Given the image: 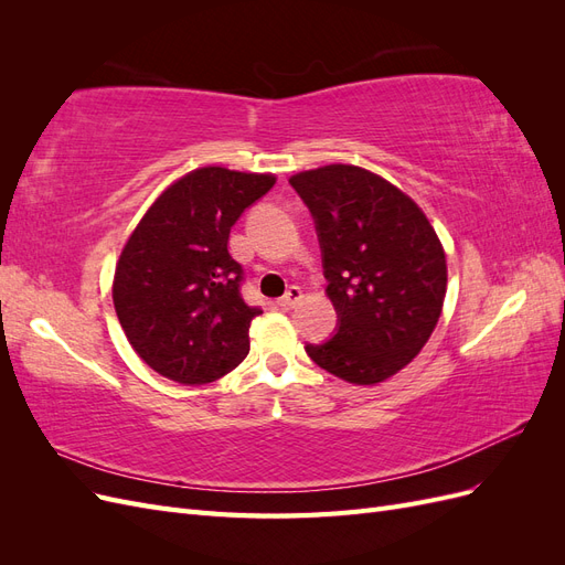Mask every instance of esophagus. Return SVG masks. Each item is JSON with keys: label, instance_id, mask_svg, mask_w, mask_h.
Returning <instances> with one entry per match:
<instances>
[{"label": "esophagus", "instance_id": "34e87169", "mask_svg": "<svg viewBox=\"0 0 565 565\" xmlns=\"http://www.w3.org/2000/svg\"><path fill=\"white\" fill-rule=\"evenodd\" d=\"M301 299H303V292H301V287L292 285V287H289V289H287V292H285V297L280 299V306H287V309H289V306H297V303H299Z\"/></svg>", "mask_w": 565, "mask_h": 565}]
</instances>
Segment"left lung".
<instances>
[{
	"instance_id": "8db88e82",
	"label": "left lung",
	"mask_w": 565,
	"mask_h": 565,
	"mask_svg": "<svg viewBox=\"0 0 565 565\" xmlns=\"http://www.w3.org/2000/svg\"><path fill=\"white\" fill-rule=\"evenodd\" d=\"M311 210L339 316L337 334L306 344L334 377L374 386L413 363L436 330L448 262L419 204L355 164H324L289 177Z\"/></svg>"
}]
</instances>
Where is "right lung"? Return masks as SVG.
Returning <instances> with one entry per match:
<instances>
[{"instance_id":"right-lung-1","label":"right lung","mask_w":565,"mask_h":565,"mask_svg":"<svg viewBox=\"0 0 565 565\" xmlns=\"http://www.w3.org/2000/svg\"><path fill=\"white\" fill-rule=\"evenodd\" d=\"M273 183L276 174L193 169L164 188L119 252L115 313L131 349L162 377L207 384L249 353V324L262 309L241 297L243 268L228 235Z\"/></svg>"}]
</instances>
